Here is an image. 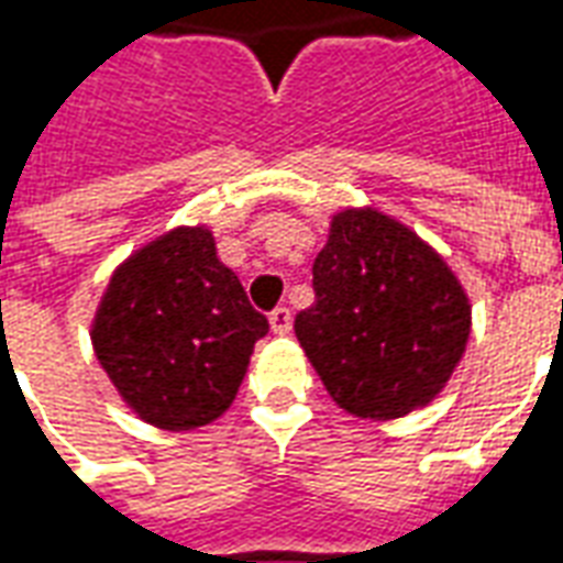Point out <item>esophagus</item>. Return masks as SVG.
Masks as SVG:
<instances>
[{
    "instance_id": "34e87169",
    "label": "esophagus",
    "mask_w": 563,
    "mask_h": 563,
    "mask_svg": "<svg viewBox=\"0 0 563 563\" xmlns=\"http://www.w3.org/2000/svg\"><path fill=\"white\" fill-rule=\"evenodd\" d=\"M271 329H274V334H286V331L292 329V313H289V307L280 305L271 310Z\"/></svg>"
}]
</instances>
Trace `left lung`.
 Here are the masks:
<instances>
[{"instance_id": "left-lung-1", "label": "left lung", "mask_w": 563, "mask_h": 563, "mask_svg": "<svg viewBox=\"0 0 563 563\" xmlns=\"http://www.w3.org/2000/svg\"><path fill=\"white\" fill-rule=\"evenodd\" d=\"M295 334L338 407L398 419L431 404L471 338V301L434 246L374 208L341 210Z\"/></svg>"}]
</instances>
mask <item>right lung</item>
Returning a JSON list of instances; mask_svg holds the SVG:
<instances>
[{
  "label": "right lung",
  "instance_id": "add662e5",
  "mask_svg": "<svg viewBox=\"0 0 563 563\" xmlns=\"http://www.w3.org/2000/svg\"><path fill=\"white\" fill-rule=\"evenodd\" d=\"M268 319L217 256L205 225H180L114 271L92 350L144 422L192 431L229 410Z\"/></svg>",
  "mask_w": 563,
  "mask_h": 563
}]
</instances>
